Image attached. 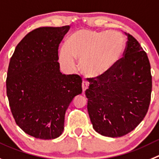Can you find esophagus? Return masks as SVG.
I'll return each instance as SVG.
<instances>
[{
	"mask_svg": "<svg viewBox=\"0 0 159 159\" xmlns=\"http://www.w3.org/2000/svg\"><path fill=\"white\" fill-rule=\"evenodd\" d=\"M89 87V83L85 81H82V90H83V93H84V91L88 89Z\"/></svg>",
	"mask_w": 159,
	"mask_h": 159,
	"instance_id": "34e87169",
	"label": "esophagus"
}]
</instances>
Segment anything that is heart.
I'll return each mask as SVG.
<instances>
[{
	"label": "heart",
	"instance_id": "b5f03b06",
	"mask_svg": "<svg viewBox=\"0 0 159 159\" xmlns=\"http://www.w3.org/2000/svg\"><path fill=\"white\" fill-rule=\"evenodd\" d=\"M126 40L118 31L78 30L66 40L59 51V61L69 70L77 66L81 59V68L86 76L97 78L113 69L124 56Z\"/></svg>",
	"mask_w": 159,
	"mask_h": 159
}]
</instances>
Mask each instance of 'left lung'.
Here are the masks:
<instances>
[{
    "label": "left lung",
    "instance_id": "obj_1",
    "mask_svg": "<svg viewBox=\"0 0 159 159\" xmlns=\"http://www.w3.org/2000/svg\"><path fill=\"white\" fill-rule=\"evenodd\" d=\"M121 61L103 76L89 78L85 91L93 129L109 137H120L140 124L149 108L152 89L151 65L136 38L126 34Z\"/></svg>",
    "mask_w": 159,
    "mask_h": 159
}]
</instances>
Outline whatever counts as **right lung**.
<instances>
[{
    "mask_svg": "<svg viewBox=\"0 0 159 159\" xmlns=\"http://www.w3.org/2000/svg\"><path fill=\"white\" fill-rule=\"evenodd\" d=\"M70 26L39 27L17 44L6 79L7 96L16 124L42 140L59 137L70 103L82 93L81 78L62 75L58 49Z\"/></svg>",
    "mask_w": 159,
    "mask_h": 159,
    "instance_id": "right-lung-1",
    "label": "right lung"
}]
</instances>
